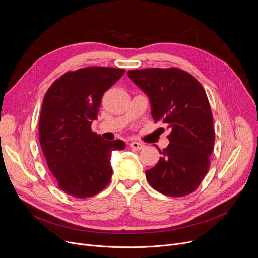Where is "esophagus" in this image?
I'll return each mask as SVG.
<instances>
[{"label": "esophagus", "mask_w": 258, "mask_h": 258, "mask_svg": "<svg viewBox=\"0 0 258 258\" xmlns=\"http://www.w3.org/2000/svg\"><path fill=\"white\" fill-rule=\"evenodd\" d=\"M130 147L133 148L135 151H141L142 148L144 147V144L140 143V142H136V141H133L130 143Z\"/></svg>", "instance_id": "esophagus-1"}]
</instances>
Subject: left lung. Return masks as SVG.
Listing matches in <instances>:
<instances>
[{
  "label": "left lung",
  "instance_id": "8db88e82",
  "mask_svg": "<svg viewBox=\"0 0 258 258\" xmlns=\"http://www.w3.org/2000/svg\"><path fill=\"white\" fill-rule=\"evenodd\" d=\"M151 100L156 122L170 128L169 144L146 179L160 194L185 197L207 174L213 151V117L203 86L178 68H150L127 72Z\"/></svg>",
  "mask_w": 258,
  "mask_h": 258
}]
</instances>
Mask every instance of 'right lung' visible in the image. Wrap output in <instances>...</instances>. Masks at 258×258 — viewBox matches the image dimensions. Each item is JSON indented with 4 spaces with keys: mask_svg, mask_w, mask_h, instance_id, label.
I'll return each mask as SVG.
<instances>
[{
    "mask_svg": "<svg viewBox=\"0 0 258 258\" xmlns=\"http://www.w3.org/2000/svg\"><path fill=\"white\" fill-rule=\"evenodd\" d=\"M124 69L87 67L57 78L46 92L39 116L38 137L48 167L58 187L78 199L97 195L110 183L113 151L122 140L106 141L91 130L103 93Z\"/></svg>",
    "mask_w": 258,
    "mask_h": 258,
    "instance_id": "add662e5",
    "label": "right lung"
}]
</instances>
